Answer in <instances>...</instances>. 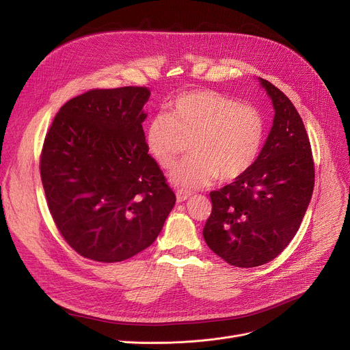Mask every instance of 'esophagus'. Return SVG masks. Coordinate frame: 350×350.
Masks as SVG:
<instances>
[{
  "mask_svg": "<svg viewBox=\"0 0 350 350\" xmlns=\"http://www.w3.org/2000/svg\"><path fill=\"white\" fill-rule=\"evenodd\" d=\"M191 193L187 190H177L176 191V198H177V203H181V201H185L187 198H190Z\"/></svg>",
  "mask_w": 350,
  "mask_h": 350,
  "instance_id": "34e87169",
  "label": "esophagus"
}]
</instances>
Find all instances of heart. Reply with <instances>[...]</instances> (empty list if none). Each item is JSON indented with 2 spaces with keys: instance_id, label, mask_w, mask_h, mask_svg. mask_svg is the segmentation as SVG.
Wrapping results in <instances>:
<instances>
[{
  "instance_id": "1",
  "label": "heart",
  "mask_w": 350,
  "mask_h": 350,
  "mask_svg": "<svg viewBox=\"0 0 350 350\" xmlns=\"http://www.w3.org/2000/svg\"><path fill=\"white\" fill-rule=\"evenodd\" d=\"M265 139L261 110L213 89H197L178 95L169 116L147 124V152L164 170L173 169L183 144L193 142V157L177 165L172 181L185 189L210 186L218 177L234 181L247 174L258 160Z\"/></svg>"
}]
</instances>
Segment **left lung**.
Instances as JSON below:
<instances>
[{"label": "left lung", "instance_id": "obj_1", "mask_svg": "<svg viewBox=\"0 0 350 350\" xmlns=\"http://www.w3.org/2000/svg\"><path fill=\"white\" fill-rule=\"evenodd\" d=\"M275 116L258 160L243 177L210 193L203 230L211 251L240 268L278 256L295 237L315 185L310 142L295 106L277 86L260 79Z\"/></svg>", "mask_w": 350, "mask_h": 350}]
</instances>
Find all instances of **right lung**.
<instances>
[{"label": "right lung", "mask_w": 350, "mask_h": 350, "mask_svg": "<svg viewBox=\"0 0 350 350\" xmlns=\"http://www.w3.org/2000/svg\"><path fill=\"white\" fill-rule=\"evenodd\" d=\"M146 86L92 89L53 118L40 160L49 213L64 240L98 262H120L154 243L176 203L147 152Z\"/></svg>", "instance_id": "right-lung-1"}]
</instances>
